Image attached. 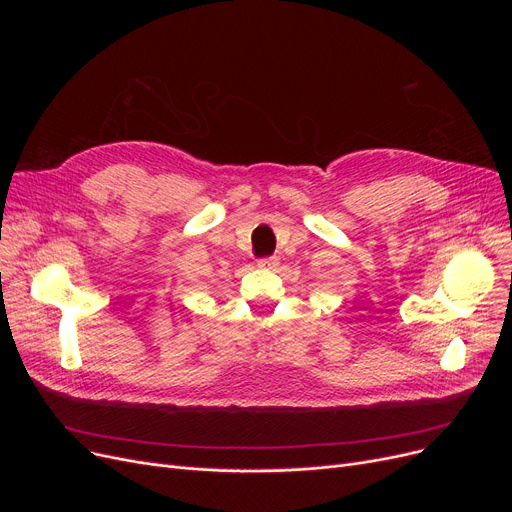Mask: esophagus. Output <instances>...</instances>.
Listing matches in <instances>:
<instances>
[{"instance_id": "1", "label": "esophagus", "mask_w": 512, "mask_h": 512, "mask_svg": "<svg viewBox=\"0 0 512 512\" xmlns=\"http://www.w3.org/2000/svg\"><path fill=\"white\" fill-rule=\"evenodd\" d=\"M278 263H280L278 257H265V259L257 261V265L261 267V270H276Z\"/></svg>"}]
</instances>
